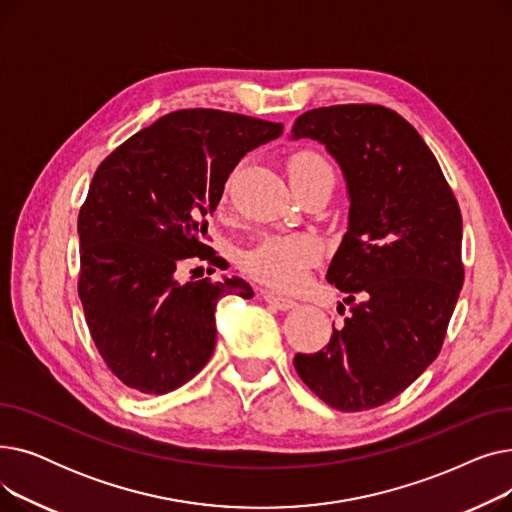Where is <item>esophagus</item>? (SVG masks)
I'll list each match as a JSON object with an SVG mask.
<instances>
[{
  "label": "esophagus",
  "mask_w": 512,
  "mask_h": 512,
  "mask_svg": "<svg viewBox=\"0 0 512 512\" xmlns=\"http://www.w3.org/2000/svg\"><path fill=\"white\" fill-rule=\"evenodd\" d=\"M263 299L267 305H272L274 309H280V311H288V309L297 307V303H294L292 299H286V297H282V294H276V292H263Z\"/></svg>",
  "instance_id": "1"
}]
</instances>
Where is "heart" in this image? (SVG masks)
I'll return each instance as SVG.
<instances>
[{
	"instance_id": "heart-1",
	"label": "heart",
	"mask_w": 512,
	"mask_h": 512,
	"mask_svg": "<svg viewBox=\"0 0 512 512\" xmlns=\"http://www.w3.org/2000/svg\"><path fill=\"white\" fill-rule=\"evenodd\" d=\"M290 182L317 176L334 178L330 161L315 151H301L290 159ZM324 257V242L311 232L265 234L240 257L251 278L276 290L301 288L313 267Z\"/></svg>"
}]
</instances>
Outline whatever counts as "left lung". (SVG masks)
<instances>
[{"instance_id": "8db88e82", "label": "left lung", "mask_w": 512, "mask_h": 512, "mask_svg": "<svg viewBox=\"0 0 512 512\" xmlns=\"http://www.w3.org/2000/svg\"><path fill=\"white\" fill-rule=\"evenodd\" d=\"M292 139L324 143L346 178L348 232L326 278L353 305L328 346L299 353L294 369L332 409H375L444 344L465 280L461 209L419 132L384 105L317 107Z\"/></svg>"}]
</instances>
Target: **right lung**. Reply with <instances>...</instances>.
<instances>
[{"label":"right lung","mask_w":512,"mask_h":512,"mask_svg":"<svg viewBox=\"0 0 512 512\" xmlns=\"http://www.w3.org/2000/svg\"><path fill=\"white\" fill-rule=\"evenodd\" d=\"M284 126L222 110H178L107 155L78 213V297L105 365L128 388L166 394L205 367L215 305L253 297L240 278L180 284L186 259L218 265L205 245L238 161ZM199 270V267H197Z\"/></svg>","instance_id":"add662e5"}]
</instances>
